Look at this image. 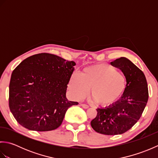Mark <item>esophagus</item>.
<instances>
[{
  "label": "esophagus",
  "instance_id": "obj_1",
  "mask_svg": "<svg viewBox=\"0 0 158 158\" xmlns=\"http://www.w3.org/2000/svg\"><path fill=\"white\" fill-rule=\"evenodd\" d=\"M81 106L83 107V109H85L89 108V106H88V105H85V104H81Z\"/></svg>",
  "mask_w": 158,
  "mask_h": 158
}]
</instances>
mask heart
<instances>
[{
  "label": "heart",
  "instance_id": "heart-1",
  "mask_svg": "<svg viewBox=\"0 0 158 158\" xmlns=\"http://www.w3.org/2000/svg\"><path fill=\"white\" fill-rule=\"evenodd\" d=\"M126 88L123 74L108 64H97L82 70L81 75L73 73L68 83V89L74 99L81 100L91 89L94 101L107 106L118 100Z\"/></svg>",
  "mask_w": 158,
  "mask_h": 158
}]
</instances>
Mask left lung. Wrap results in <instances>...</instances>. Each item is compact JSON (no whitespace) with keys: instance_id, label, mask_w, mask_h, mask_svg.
Returning <instances> with one entry per match:
<instances>
[{"instance_id":"left-lung-1","label":"left lung","mask_w":158,"mask_h":158,"mask_svg":"<svg viewBox=\"0 0 158 158\" xmlns=\"http://www.w3.org/2000/svg\"><path fill=\"white\" fill-rule=\"evenodd\" d=\"M119 68L126 79V88L119 100L105 108H98L91 126L105 135H122L130 130L141 116L149 98L145 76L130 60L121 57L110 62Z\"/></svg>"}]
</instances>
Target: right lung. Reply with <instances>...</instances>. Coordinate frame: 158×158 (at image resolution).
<instances>
[{
  "instance_id": "obj_1",
  "label": "right lung",
  "mask_w": 158,
  "mask_h": 158,
  "mask_svg": "<svg viewBox=\"0 0 158 158\" xmlns=\"http://www.w3.org/2000/svg\"><path fill=\"white\" fill-rule=\"evenodd\" d=\"M75 62L58 56H30L13 70L9 83V109L17 122L30 130L50 131L61 125L70 106L66 93Z\"/></svg>"
}]
</instances>
